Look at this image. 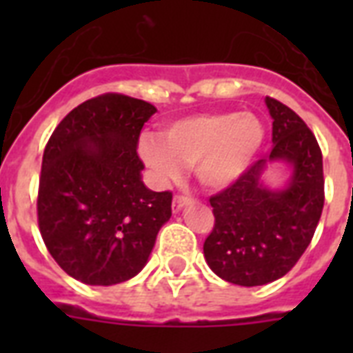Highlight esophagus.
<instances>
[{"instance_id":"obj_1","label":"esophagus","mask_w":353,"mask_h":353,"mask_svg":"<svg viewBox=\"0 0 353 353\" xmlns=\"http://www.w3.org/2000/svg\"><path fill=\"white\" fill-rule=\"evenodd\" d=\"M188 203H192V198H190V196L177 194V196H174V201H172V210H174V212H179V210Z\"/></svg>"}]
</instances>
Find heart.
Returning a JSON list of instances; mask_svg holds the SVG:
<instances>
[{
  "instance_id": "heart-1",
  "label": "heart",
  "mask_w": 353,
  "mask_h": 353,
  "mask_svg": "<svg viewBox=\"0 0 353 353\" xmlns=\"http://www.w3.org/2000/svg\"><path fill=\"white\" fill-rule=\"evenodd\" d=\"M263 135L252 113H205L170 124L163 139L144 137L139 152L159 179H172L187 166L203 187L223 188L251 165Z\"/></svg>"
}]
</instances>
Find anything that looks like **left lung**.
Listing matches in <instances>:
<instances>
[{"mask_svg": "<svg viewBox=\"0 0 353 353\" xmlns=\"http://www.w3.org/2000/svg\"><path fill=\"white\" fill-rule=\"evenodd\" d=\"M273 117V148L232 185L210 196L214 227L203 243L207 263L236 285H263L284 276L310 245L324 207L323 154L313 132L291 108L265 97ZM268 160L294 165L290 187L259 185Z\"/></svg>", "mask_w": 353, "mask_h": 353, "instance_id": "left-lung-1", "label": "left lung"}]
</instances>
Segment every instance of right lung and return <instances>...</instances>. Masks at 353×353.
I'll use <instances>...</instances> for the list:
<instances>
[{
    "label": "right lung",
    "instance_id": "obj_1",
    "mask_svg": "<svg viewBox=\"0 0 353 353\" xmlns=\"http://www.w3.org/2000/svg\"><path fill=\"white\" fill-rule=\"evenodd\" d=\"M155 112L150 102L104 93L71 110L47 141L38 227L54 262L84 284L135 276L170 220V190L141 181L139 135Z\"/></svg>",
    "mask_w": 353,
    "mask_h": 353
}]
</instances>
